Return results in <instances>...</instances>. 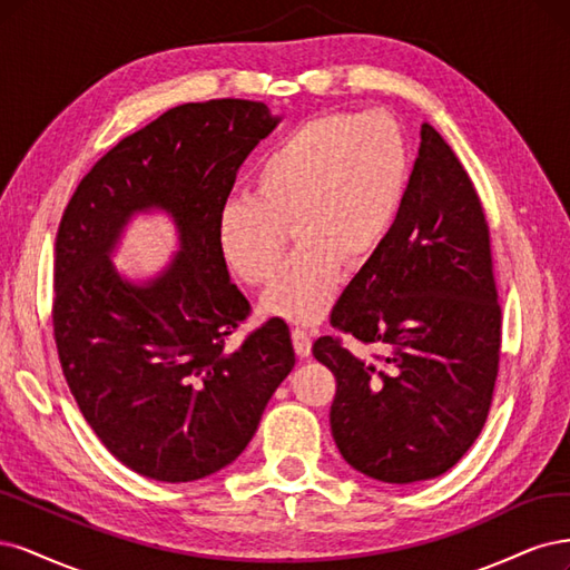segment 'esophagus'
Masks as SVG:
<instances>
[{
  "mask_svg": "<svg viewBox=\"0 0 570 570\" xmlns=\"http://www.w3.org/2000/svg\"><path fill=\"white\" fill-rule=\"evenodd\" d=\"M291 336H293V347H296V353L301 357H309V353H312V338H309V334L305 332V328H293Z\"/></svg>",
  "mask_w": 570,
  "mask_h": 570,
  "instance_id": "34e87169",
  "label": "esophagus"
}]
</instances>
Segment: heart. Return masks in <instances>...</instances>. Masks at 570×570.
Returning <instances> with one entry per match:
<instances>
[{"label":"heart","instance_id":"1","mask_svg":"<svg viewBox=\"0 0 570 570\" xmlns=\"http://www.w3.org/2000/svg\"><path fill=\"white\" fill-rule=\"evenodd\" d=\"M410 146L381 111L324 114L293 127L258 158L253 196L219 208L215 238L246 284L277 272L291 227L301 248L263 296V312L309 324L334 305L343 265L364 267L389 242L410 187Z\"/></svg>","mask_w":570,"mask_h":570}]
</instances>
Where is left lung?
Returning a JSON list of instances; mask_svg holds the SVG:
<instances>
[{"instance_id": "obj_1", "label": "left lung", "mask_w": 570, "mask_h": 570, "mask_svg": "<svg viewBox=\"0 0 570 570\" xmlns=\"http://www.w3.org/2000/svg\"><path fill=\"white\" fill-rule=\"evenodd\" d=\"M490 234L466 170L429 122L389 242L338 298L332 324L379 343L383 364L338 338L312 353L336 376L332 435L355 471L383 483L429 481L479 438L500 362Z\"/></svg>"}]
</instances>
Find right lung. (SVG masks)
<instances>
[{"label": "right lung", "instance_id": "obj_1", "mask_svg": "<svg viewBox=\"0 0 570 570\" xmlns=\"http://www.w3.org/2000/svg\"><path fill=\"white\" fill-rule=\"evenodd\" d=\"M279 122L261 101L175 106L116 144L63 213L53 263L63 376L106 450L146 479L189 483L232 464L296 364L282 320L227 347L250 305L215 238L238 168ZM154 212L174 219L178 253L130 281L112 253L126 225Z\"/></svg>", "mask_w": 570, "mask_h": 570}]
</instances>
